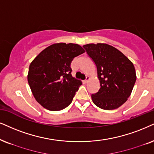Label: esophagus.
Returning a JSON list of instances; mask_svg holds the SVG:
<instances>
[{"label":"esophagus","mask_w":154,"mask_h":154,"mask_svg":"<svg viewBox=\"0 0 154 154\" xmlns=\"http://www.w3.org/2000/svg\"><path fill=\"white\" fill-rule=\"evenodd\" d=\"M89 79H90V78H89V77H88V76H87V77H86V79H85V80H84V82H85V83H87V82H89Z\"/></svg>","instance_id":"esophagus-1"}]
</instances>
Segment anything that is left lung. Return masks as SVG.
Listing matches in <instances>:
<instances>
[{"mask_svg":"<svg viewBox=\"0 0 154 154\" xmlns=\"http://www.w3.org/2000/svg\"><path fill=\"white\" fill-rule=\"evenodd\" d=\"M96 65L100 89L91 94L94 104L102 109H115L129 98L137 79L133 63L119 50L104 43L83 46Z\"/></svg>","mask_w":154,"mask_h":154,"instance_id":"obj_1","label":"left lung"}]
</instances>
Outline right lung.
<instances>
[{
	"label": "right lung",
	"mask_w": 154,
	"mask_h": 154,
	"mask_svg": "<svg viewBox=\"0 0 154 154\" xmlns=\"http://www.w3.org/2000/svg\"><path fill=\"white\" fill-rule=\"evenodd\" d=\"M85 52L80 45L55 43L42 50L29 67L28 81L37 102L50 111L69 106L82 82L72 77L74 58Z\"/></svg>",
	"instance_id": "add662e5"
}]
</instances>
